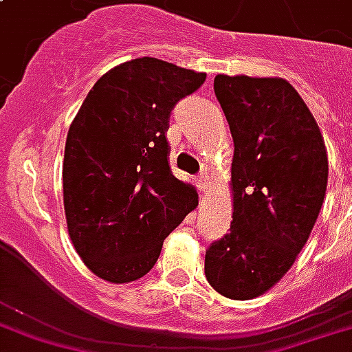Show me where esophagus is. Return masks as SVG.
Segmentation results:
<instances>
[{
	"label": "esophagus",
	"mask_w": 352,
	"mask_h": 352,
	"mask_svg": "<svg viewBox=\"0 0 352 352\" xmlns=\"http://www.w3.org/2000/svg\"><path fill=\"white\" fill-rule=\"evenodd\" d=\"M197 186H199L201 194H206V190H208V175L206 173L197 177Z\"/></svg>",
	"instance_id": "esophagus-1"
}]
</instances>
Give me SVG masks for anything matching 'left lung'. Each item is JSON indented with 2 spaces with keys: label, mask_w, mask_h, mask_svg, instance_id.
Returning a JSON list of instances; mask_svg holds the SVG:
<instances>
[{
  "label": "left lung",
  "mask_w": 352,
  "mask_h": 352,
  "mask_svg": "<svg viewBox=\"0 0 352 352\" xmlns=\"http://www.w3.org/2000/svg\"><path fill=\"white\" fill-rule=\"evenodd\" d=\"M214 92L229 122L230 230L205 254L218 294L248 301L289 272L310 238L329 181L323 134L283 77L216 75Z\"/></svg>",
  "instance_id": "left-lung-1"
}]
</instances>
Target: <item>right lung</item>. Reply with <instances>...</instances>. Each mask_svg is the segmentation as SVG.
<instances>
[{
  "label": "right lung",
  "instance_id": "1",
  "mask_svg": "<svg viewBox=\"0 0 352 352\" xmlns=\"http://www.w3.org/2000/svg\"><path fill=\"white\" fill-rule=\"evenodd\" d=\"M206 74L140 57L109 69L69 125L63 166L66 227L96 277L138 280L199 197L168 164L166 131L175 103Z\"/></svg>",
  "mask_w": 352,
  "mask_h": 352
}]
</instances>
